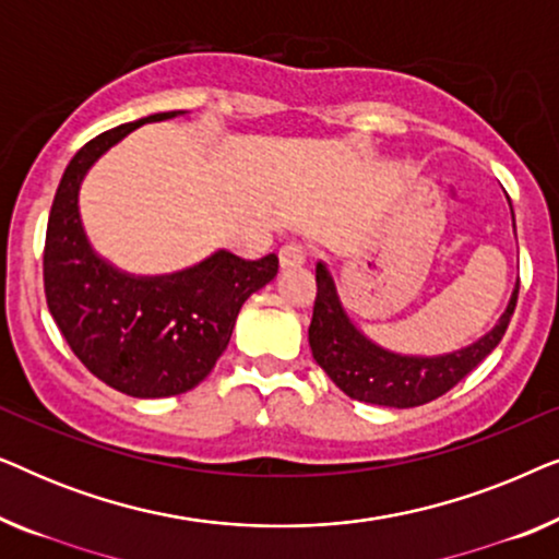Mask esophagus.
<instances>
[{
  "instance_id": "34e87169",
  "label": "esophagus",
  "mask_w": 559,
  "mask_h": 559,
  "mask_svg": "<svg viewBox=\"0 0 559 559\" xmlns=\"http://www.w3.org/2000/svg\"><path fill=\"white\" fill-rule=\"evenodd\" d=\"M305 257H308V254H305L302 243L289 241L280 249V266H282V270H289V266H300V264H305Z\"/></svg>"
}]
</instances>
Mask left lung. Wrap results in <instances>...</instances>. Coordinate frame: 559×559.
<instances>
[{"mask_svg": "<svg viewBox=\"0 0 559 559\" xmlns=\"http://www.w3.org/2000/svg\"><path fill=\"white\" fill-rule=\"evenodd\" d=\"M511 218H514V211H511ZM316 282L318 297L308 331L312 358L350 400L394 409L419 407V404L438 400V396L450 392L457 381L468 377L499 346L509 328V320L514 316L519 295L516 282L499 323L486 335H480L478 341H473L471 346L438 356H409L373 343L350 320L346 305L338 295V285H335L325 262L316 264Z\"/></svg>", "mask_w": 559, "mask_h": 559, "instance_id": "left-lung-1", "label": "left lung"}]
</instances>
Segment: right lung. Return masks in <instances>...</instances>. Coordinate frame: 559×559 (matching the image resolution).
Returning a JSON list of instances; mask_svg holds the SVG:
<instances>
[{
	"label": "right lung",
	"mask_w": 559,
	"mask_h": 559,
	"mask_svg": "<svg viewBox=\"0 0 559 559\" xmlns=\"http://www.w3.org/2000/svg\"><path fill=\"white\" fill-rule=\"evenodd\" d=\"M186 114H152L83 144L60 178L45 234V297L58 331L96 379L136 400L201 384L231 341L241 305L280 266L274 254L247 262L218 249L173 274H129L91 247L79 211L91 167L136 127Z\"/></svg>",
	"instance_id": "1"
}]
</instances>
